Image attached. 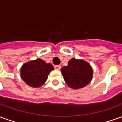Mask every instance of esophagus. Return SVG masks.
<instances>
[{
  "label": "esophagus",
  "instance_id": "obj_1",
  "mask_svg": "<svg viewBox=\"0 0 122 122\" xmlns=\"http://www.w3.org/2000/svg\"><path fill=\"white\" fill-rule=\"evenodd\" d=\"M54 68H55V69H56V70H60L61 68V66H60V65H55V66H54Z\"/></svg>",
  "mask_w": 122,
  "mask_h": 122
}]
</instances>
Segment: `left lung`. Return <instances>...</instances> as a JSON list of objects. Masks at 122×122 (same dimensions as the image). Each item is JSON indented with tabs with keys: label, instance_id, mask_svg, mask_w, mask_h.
Wrapping results in <instances>:
<instances>
[{
	"label": "left lung",
	"instance_id": "left-lung-1",
	"mask_svg": "<svg viewBox=\"0 0 122 122\" xmlns=\"http://www.w3.org/2000/svg\"><path fill=\"white\" fill-rule=\"evenodd\" d=\"M61 71L66 84L73 89L85 87L92 79V68L83 60L72 58L67 66L61 68Z\"/></svg>",
	"mask_w": 122,
	"mask_h": 122
}]
</instances>
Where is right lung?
I'll return each mask as SVG.
<instances>
[{"instance_id": "add662e5", "label": "right lung", "mask_w": 122, "mask_h": 122, "mask_svg": "<svg viewBox=\"0 0 122 122\" xmlns=\"http://www.w3.org/2000/svg\"><path fill=\"white\" fill-rule=\"evenodd\" d=\"M53 69L51 64L46 63L40 59H36L23 65L21 69V77L31 87H40L45 83L50 71Z\"/></svg>"}]
</instances>
